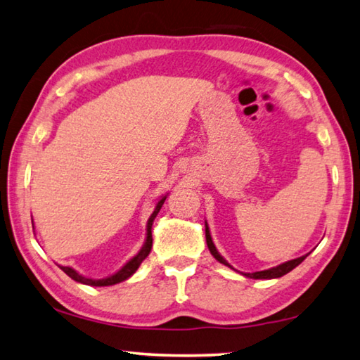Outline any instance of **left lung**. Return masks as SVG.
I'll use <instances>...</instances> for the list:
<instances>
[{"label":"left lung","mask_w":360,"mask_h":360,"mask_svg":"<svg viewBox=\"0 0 360 360\" xmlns=\"http://www.w3.org/2000/svg\"><path fill=\"white\" fill-rule=\"evenodd\" d=\"M205 233H206V245H208L210 252L212 254V257H214L217 262H221V264L230 266V264L227 260H225L221 254L217 252V249L214 246V243H212L211 238V233H210V227L208 224L205 222ZM308 255V254H307ZM307 255H302V257L294 259V260H289V262H284V264L278 265V266H273V268H268V270L264 271H255V273H243V275L248 276V278H252V279H273V278H281L284 276L285 273H289L290 270H294L297 265H300L302 262L307 259ZM231 268V266H230Z\"/></svg>","instance_id":"8db88e82"}]
</instances>
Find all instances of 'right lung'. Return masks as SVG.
<instances>
[{
	"label": "right lung",
	"mask_w": 360,
	"mask_h": 360,
	"mask_svg": "<svg viewBox=\"0 0 360 360\" xmlns=\"http://www.w3.org/2000/svg\"><path fill=\"white\" fill-rule=\"evenodd\" d=\"M167 200V195L165 197H162L160 200H158V203L155 206L154 212H152L149 221H148V233H146V241L143 248L139 249V252L135 255V257L130 259L127 264L120 268V270L117 273H114V275L108 276V278H103V279H92V278H85L82 275H79V273L76 270H72L71 266H60L62 270L68 275L71 279H75V281L77 283H82V284H87V285H95V288H103V285H112V284H117V283H122L125 281V279H129L133 273H135L138 270V266L141 265V262L148 257L149 252H150V248H152V224H154V219L155 216L158 214V211H160L162 205L165 203Z\"/></svg>",
	"instance_id": "right-lung-1"
}]
</instances>
